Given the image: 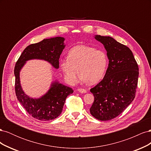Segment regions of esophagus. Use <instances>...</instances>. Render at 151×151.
<instances>
[{"mask_svg":"<svg viewBox=\"0 0 151 151\" xmlns=\"http://www.w3.org/2000/svg\"><path fill=\"white\" fill-rule=\"evenodd\" d=\"M77 91H79V93H86L87 92V91L84 89H82V88H79L77 89Z\"/></svg>","mask_w":151,"mask_h":151,"instance_id":"esophagus-1","label":"esophagus"}]
</instances>
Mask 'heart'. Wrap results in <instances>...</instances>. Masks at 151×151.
<instances>
[{
  "instance_id": "obj_1",
  "label": "heart",
  "mask_w": 151,
  "mask_h": 151,
  "mask_svg": "<svg viewBox=\"0 0 151 151\" xmlns=\"http://www.w3.org/2000/svg\"><path fill=\"white\" fill-rule=\"evenodd\" d=\"M108 65L106 54L102 50L87 45H77L67 55V60L60 62V68L70 84L78 81L79 70L83 79L90 84L97 83L104 76Z\"/></svg>"
}]
</instances>
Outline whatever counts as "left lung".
Listing matches in <instances>:
<instances>
[{"label": "left lung", "mask_w": 151, "mask_h": 151, "mask_svg": "<svg viewBox=\"0 0 151 151\" xmlns=\"http://www.w3.org/2000/svg\"><path fill=\"white\" fill-rule=\"evenodd\" d=\"M94 38L104 45L109 64L103 80L90 89L94 100L89 111L96 119L107 121L120 115L135 98L139 67L129 47L110 36Z\"/></svg>", "instance_id": "8db88e82"}]
</instances>
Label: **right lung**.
<instances>
[{
	"instance_id": "1",
	"label": "right lung",
	"mask_w": 151,
	"mask_h": 151,
	"mask_svg": "<svg viewBox=\"0 0 151 151\" xmlns=\"http://www.w3.org/2000/svg\"><path fill=\"white\" fill-rule=\"evenodd\" d=\"M65 38L55 37L44 39L37 43L27 47L16 62L14 67L15 91L18 101L30 115L42 121L54 120L60 115L65 99L73 93L72 88L58 81L52 83L48 92L40 98H32L22 90L19 73L26 62L32 59L47 61L55 68H59V58L63 48Z\"/></svg>"
}]
</instances>
